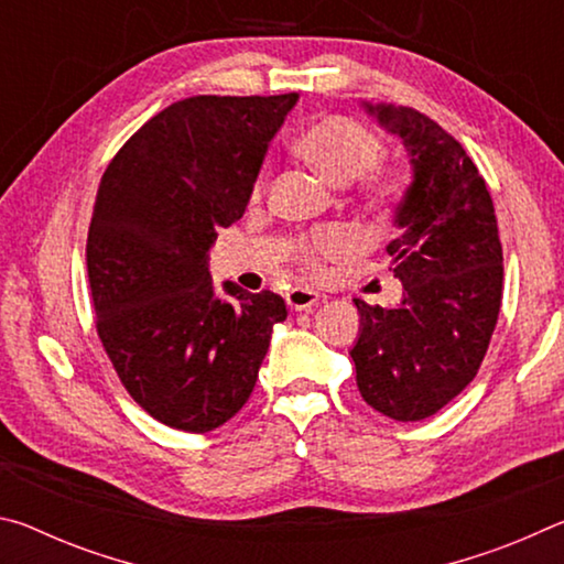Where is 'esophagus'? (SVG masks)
I'll list each match as a JSON object with an SVG mask.
<instances>
[{"label":"esophagus","instance_id":"1","mask_svg":"<svg viewBox=\"0 0 564 564\" xmlns=\"http://www.w3.org/2000/svg\"><path fill=\"white\" fill-rule=\"evenodd\" d=\"M285 301H289L293 311H308L321 301V295L316 291H308V289H291L289 293H285Z\"/></svg>","mask_w":564,"mask_h":564}]
</instances>
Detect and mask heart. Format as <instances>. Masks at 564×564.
I'll list each match as a JSON object with an SVG mask.
<instances>
[{"instance_id": "heart-1", "label": "heart", "mask_w": 564, "mask_h": 564, "mask_svg": "<svg viewBox=\"0 0 564 564\" xmlns=\"http://www.w3.org/2000/svg\"><path fill=\"white\" fill-rule=\"evenodd\" d=\"M301 154L333 184H352L362 176V196L373 208H390L403 198L408 174L393 164H376L383 154V141L373 129L352 117H321L299 139ZM265 174L256 184V194H263ZM350 248V236L343 228H323L308 234L299 243V261L305 271L316 273L323 259L338 256Z\"/></svg>"}]
</instances>
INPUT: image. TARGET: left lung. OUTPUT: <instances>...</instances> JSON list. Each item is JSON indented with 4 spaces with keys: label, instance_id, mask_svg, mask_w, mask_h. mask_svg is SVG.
<instances>
[{
    "label": "left lung",
    "instance_id": "1",
    "mask_svg": "<svg viewBox=\"0 0 564 564\" xmlns=\"http://www.w3.org/2000/svg\"><path fill=\"white\" fill-rule=\"evenodd\" d=\"M408 149L413 181L388 243L403 301L356 299L350 348L362 400L393 420H425L470 386L502 303V243L485 178L441 123L410 107L366 104Z\"/></svg>",
    "mask_w": 564,
    "mask_h": 564
}]
</instances>
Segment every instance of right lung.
<instances>
[{
	"label": "right lung",
	"instance_id": "right-lung-1",
	"mask_svg": "<svg viewBox=\"0 0 564 564\" xmlns=\"http://www.w3.org/2000/svg\"><path fill=\"white\" fill-rule=\"evenodd\" d=\"M299 94L191 97L149 119L101 176L87 238L97 333L127 393L159 423L208 433L251 398L279 293L226 281L208 248L243 216Z\"/></svg>",
	"mask_w": 564,
	"mask_h": 564
}]
</instances>
